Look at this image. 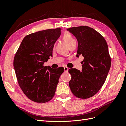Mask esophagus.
<instances>
[{"mask_svg": "<svg viewBox=\"0 0 126 126\" xmlns=\"http://www.w3.org/2000/svg\"><path fill=\"white\" fill-rule=\"evenodd\" d=\"M64 71H65V72H67V71H68V70H69V69L67 68V67H66V66L64 67Z\"/></svg>", "mask_w": 126, "mask_h": 126, "instance_id": "34e87169", "label": "esophagus"}]
</instances>
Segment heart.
I'll list each match as a JSON object with an SVG mask.
<instances>
[{
  "mask_svg": "<svg viewBox=\"0 0 126 126\" xmlns=\"http://www.w3.org/2000/svg\"><path fill=\"white\" fill-rule=\"evenodd\" d=\"M62 38L63 40L68 45L69 47H70L73 45L76 44V41L75 38L72 37V35L69 32H65L63 35Z\"/></svg>",
  "mask_w": 126,
  "mask_h": 126,
  "instance_id": "b5f03b06",
  "label": "heart"
}]
</instances>
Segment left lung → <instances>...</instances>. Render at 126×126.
Instances as JSON below:
<instances>
[{"label": "left lung", "mask_w": 126, "mask_h": 126, "mask_svg": "<svg viewBox=\"0 0 126 126\" xmlns=\"http://www.w3.org/2000/svg\"><path fill=\"white\" fill-rule=\"evenodd\" d=\"M78 41L76 56H82L80 72L70 69L69 86L73 94L86 99L95 95L104 84L111 67V60L105 39L94 29L80 26L67 29Z\"/></svg>", "instance_id": "8db88e82"}]
</instances>
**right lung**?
<instances>
[{
  "label": "right lung",
  "mask_w": 126,
  "mask_h": 126,
  "mask_svg": "<svg viewBox=\"0 0 126 126\" xmlns=\"http://www.w3.org/2000/svg\"><path fill=\"white\" fill-rule=\"evenodd\" d=\"M61 29L40 31L25 36L16 53L13 65L19 86L31 101L45 103L53 98L62 67L57 69L45 66L52 56L54 44Z\"/></svg>",
  "instance_id": "right-lung-1"
}]
</instances>
